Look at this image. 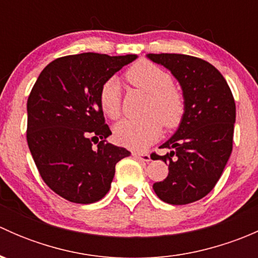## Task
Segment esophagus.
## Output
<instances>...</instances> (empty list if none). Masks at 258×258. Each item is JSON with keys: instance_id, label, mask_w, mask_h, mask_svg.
I'll use <instances>...</instances> for the list:
<instances>
[{"instance_id": "esophagus-1", "label": "esophagus", "mask_w": 258, "mask_h": 258, "mask_svg": "<svg viewBox=\"0 0 258 258\" xmlns=\"http://www.w3.org/2000/svg\"><path fill=\"white\" fill-rule=\"evenodd\" d=\"M132 156L136 158H139L140 161H144V162H150L151 157L148 153H144V152H132Z\"/></svg>"}]
</instances>
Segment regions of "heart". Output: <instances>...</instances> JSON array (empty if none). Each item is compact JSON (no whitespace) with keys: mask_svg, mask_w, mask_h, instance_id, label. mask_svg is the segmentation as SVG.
I'll return each mask as SVG.
<instances>
[{"mask_svg":"<svg viewBox=\"0 0 258 258\" xmlns=\"http://www.w3.org/2000/svg\"><path fill=\"white\" fill-rule=\"evenodd\" d=\"M130 85L150 95L145 114L140 119H123L114 127V139L119 145L141 151L152 145L166 128H175L184 113V98L173 87V79L167 71L150 61L136 62L126 72ZM100 106L110 118L121 116L122 90L116 79L106 80L100 88Z\"/></svg>","mask_w":258,"mask_h":258,"instance_id":"heart-1","label":"heart"}]
</instances>
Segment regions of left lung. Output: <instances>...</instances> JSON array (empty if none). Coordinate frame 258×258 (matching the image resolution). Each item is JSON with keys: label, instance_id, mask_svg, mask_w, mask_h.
Wrapping results in <instances>:
<instances>
[{"label": "left lung", "instance_id": "obj_1", "mask_svg": "<svg viewBox=\"0 0 258 258\" xmlns=\"http://www.w3.org/2000/svg\"><path fill=\"white\" fill-rule=\"evenodd\" d=\"M165 66L183 91L184 113L176 134L152 153V160L168 163V176L153 183L158 199L171 205H187L209 195L232 152L236 105L221 72L199 57L179 53H148Z\"/></svg>", "mask_w": 258, "mask_h": 258}]
</instances>
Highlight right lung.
Here are the masks:
<instances>
[{"label":"right lung","mask_w":258,"mask_h":258,"mask_svg":"<svg viewBox=\"0 0 258 258\" xmlns=\"http://www.w3.org/2000/svg\"><path fill=\"white\" fill-rule=\"evenodd\" d=\"M136 54L86 53L56 58L27 100V144L49 188L75 204H93L110 191L114 166L131 155L106 141L100 88Z\"/></svg>","instance_id":"1"}]
</instances>
